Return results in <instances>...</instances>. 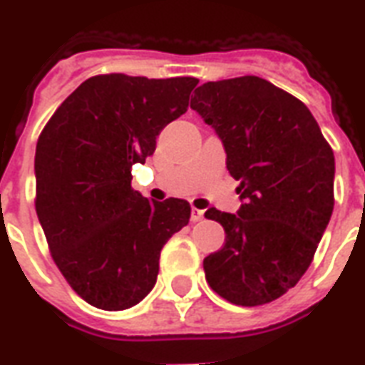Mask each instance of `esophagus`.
Listing matches in <instances>:
<instances>
[{"mask_svg": "<svg viewBox=\"0 0 365 365\" xmlns=\"http://www.w3.org/2000/svg\"><path fill=\"white\" fill-rule=\"evenodd\" d=\"M204 219V212L198 208H191V221L192 223H197V221H202Z\"/></svg>", "mask_w": 365, "mask_h": 365, "instance_id": "esophagus-1", "label": "esophagus"}]
</instances>
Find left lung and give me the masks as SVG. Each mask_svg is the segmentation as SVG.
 Segmentation results:
<instances>
[{"mask_svg": "<svg viewBox=\"0 0 365 365\" xmlns=\"http://www.w3.org/2000/svg\"><path fill=\"white\" fill-rule=\"evenodd\" d=\"M191 108L223 142L242 200L236 213L206 212L227 234L204 259L206 281L236 306L268 304L306 274L327 230L334 152L309 108L259 76L206 82Z\"/></svg>", "mask_w": 365, "mask_h": 365, "instance_id": "1", "label": "left lung"}]
</instances>
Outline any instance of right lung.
I'll use <instances>...</instances> for the list:
<instances>
[{
    "mask_svg": "<svg viewBox=\"0 0 365 365\" xmlns=\"http://www.w3.org/2000/svg\"><path fill=\"white\" fill-rule=\"evenodd\" d=\"M192 76H91L61 103L37 140L38 223L52 259L93 307L121 311L153 289L163 245L189 223L182 198L148 200L131 167L187 112Z\"/></svg>",
    "mask_w": 365,
    "mask_h": 365,
    "instance_id": "right-lung-1",
    "label": "right lung"
}]
</instances>
